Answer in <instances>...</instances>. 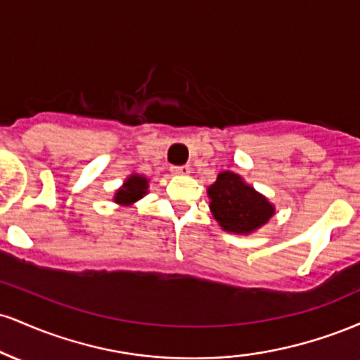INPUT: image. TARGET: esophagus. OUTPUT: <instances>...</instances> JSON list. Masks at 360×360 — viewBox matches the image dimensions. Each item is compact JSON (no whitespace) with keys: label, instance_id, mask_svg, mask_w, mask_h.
Segmentation results:
<instances>
[{"label":"esophagus","instance_id":"34e87169","mask_svg":"<svg viewBox=\"0 0 360 360\" xmlns=\"http://www.w3.org/2000/svg\"><path fill=\"white\" fill-rule=\"evenodd\" d=\"M171 172L174 176H188L189 172H191V167H188V166H172Z\"/></svg>","mask_w":360,"mask_h":360}]
</instances>
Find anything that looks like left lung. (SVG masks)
Wrapping results in <instances>:
<instances>
[{
    "label": "left lung",
    "instance_id": "left-lung-1",
    "mask_svg": "<svg viewBox=\"0 0 360 360\" xmlns=\"http://www.w3.org/2000/svg\"><path fill=\"white\" fill-rule=\"evenodd\" d=\"M206 193L210 198V212L221 230L229 233L257 232L276 213V206L237 172H220Z\"/></svg>",
    "mask_w": 360,
    "mask_h": 360
}]
</instances>
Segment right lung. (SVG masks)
<instances>
[{"instance_id": "1", "label": "right lung", "mask_w": 360, "mask_h": 360, "mask_svg": "<svg viewBox=\"0 0 360 360\" xmlns=\"http://www.w3.org/2000/svg\"><path fill=\"white\" fill-rule=\"evenodd\" d=\"M148 193V179L143 174H130L115 191L113 201L120 206H131Z\"/></svg>"}]
</instances>
